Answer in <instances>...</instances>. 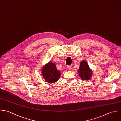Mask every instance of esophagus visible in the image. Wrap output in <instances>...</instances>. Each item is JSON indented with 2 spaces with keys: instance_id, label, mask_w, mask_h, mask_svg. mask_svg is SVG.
Wrapping results in <instances>:
<instances>
[{
  "instance_id": "34e87169",
  "label": "esophagus",
  "mask_w": 121,
  "mask_h": 121,
  "mask_svg": "<svg viewBox=\"0 0 121 121\" xmlns=\"http://www.w3.org/2000/svg\"><path fill=\"white\" fill-rule=\"evenodd\" d=\"M68 69H69V70H71L72 69V66H71V65L68 66Z\"/></svg>"
}]
</instances>
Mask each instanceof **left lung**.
Segmentation results:
<instances>
[{
  "mask_svg": "<svg viewBox=\"0 0 121 121\" xmlns=\"http://www.w3.org/2000/svg\"><path fill=\"white\" fill-rule=\"evenodd\" d=\"M78 73L81 79L84 80H88L92 76L91 71L89 69L88 64L85 61L81 62Z\"/></svg>",
  "mask_w": 121,
  "mask_h": 121,
  "instance_id": "8db88e82",
  "label": "left lung"
}]
</instances>
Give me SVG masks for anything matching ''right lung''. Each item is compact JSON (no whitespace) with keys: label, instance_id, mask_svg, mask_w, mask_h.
<instances>
[{"label":"right lung","instance_id":"add662e5","mask_svg":"<svg viewBox=\"0 0 121 121\" xmlns=\"http://www.w3.org/2000/svg\"><path fill=\"white\" fill-rule=\"evenodd\" d=\"M42 74L45 81L49 83H54L59 78L60 73L58 71L55 64L49 62L42 70Z\"/></svg>","mask_w":121,"mask_h":121}]
</instances>
